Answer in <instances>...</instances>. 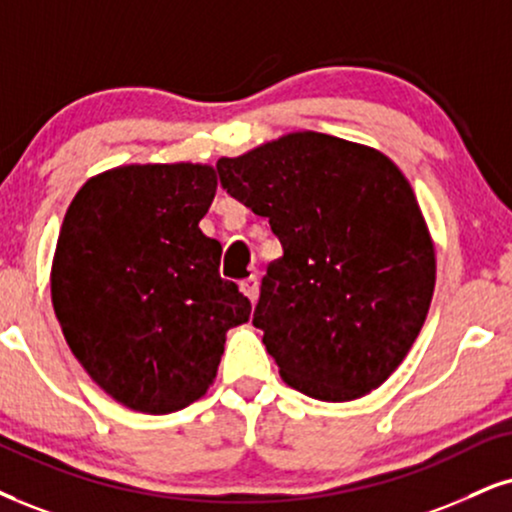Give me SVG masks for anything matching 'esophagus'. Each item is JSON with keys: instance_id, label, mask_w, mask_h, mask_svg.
I'll use <instances>...</instances> for the list:
<instances>
[{"instance_id": "34e87169", "label": "esophagus", "mask_w": 512, "mask_h": 512, "mask_svg": "<svg viewBox=\"0 0 512 512\" xmlns=\"http://www.w3.org/2000/svg\"><path fill=\"white\" fill-rule=\"evenodd\" d=\"M239 289H242V292L249 296L251 304H256V301H258V277L256 275H249L246 280L239 282Z\"/></svg>"}]
</instances>
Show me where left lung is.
Masks as SVG:
<instances>
[{"label":"left lung","mask_w":512,"mask_h":512,"mask_svg":"<svg viewBox=\"0 0 512 512\" xmlns=\"http://www.w3.org/2000/svg\"><path fill=\"white\" fill-rule=\"evenodd\" d=\"M216 170L285 249L254 311L282 380L332 403L380 387L418 339L437 280L406 175L382 151L311 130L223 156Z\"/></svg>","instance_id":"8db88e82"}]
</instances>
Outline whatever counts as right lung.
Segmentation results:
<instances>
[{"label":"right lung","mask_w":512,"mask_h":512,"mask_svg":"<svg viewBox=\"0 0 512 512\" xmlns=\"http://www.w3.org/2000/svg\"><path fill=\"white\" fill-rule=\"evenodd\" d=\"M218 178L206 163H132L78 189L52 261V304L87 375L149 415L189 406L216 380L225 334L251 304L220 277L199 230Z\"/></svg>","instance_id":"right-lung-1"}]
</instances>
